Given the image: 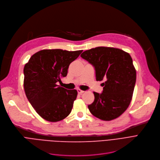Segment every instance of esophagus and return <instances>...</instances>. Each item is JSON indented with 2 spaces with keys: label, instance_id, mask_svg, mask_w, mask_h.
Returning <instances> with one entry per match:
<instances>
[{
  "label": "esophagus",
  "instance_id": "obj_1",
  "mask_svg": "<svg viewBox=\"0 0 160 160\" xmlns=\"http://www.w3.org/2000/svg\"><path fill=\"white\" fill-rule=\"evenodd\" d=\"M78 94H82L83 92H84V91L81 90V89H78Z\"/></svg>",
  "mask_w": 160,
  "mask_h": 160
}]
</instances>
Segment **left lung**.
Returning a JSON list of instances; mask_svg holds the SVG:
<instances>
[{
	"label": "left lung",
	"instance_id": "obj_1",
	"mask_svg": "<svg viewBox=\"0 0 160 160\" xmlns=\"http://www.w3.org/2000/svg\"><path fill=\"white\" fill-rule=\"evenodd\" d=\"M81 57L92 64L96 81H103L101 94L94 92L90 112L102 120L120 117L130 105L136 81V70L129 53L117 48L98 47L83 52Z\"/></svg>",
	"mask_w": 160,
	"mask_h": 160
}]
</instances>
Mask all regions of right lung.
Returning a JSON list of instances; mask_svg holds the SVG:
<instances>
[{"label": "right lung", "mask_w": 160, "mask_h": 160, "mask_svg": "<svg viewBox=\"0 0 160 160\" xmlns=\"http://www.w3.org/2000/svg\"><path fill=\"white\" fill-rule=\"evenodd\" d=\"M82 51L43 49L36 52L25 65V94L32 108L43 119L58 122L71 112L77 90L66 89L58 85V82H62L70 63Z\"/></svg>", "instance_id": "add662e5"}]
</instances>
